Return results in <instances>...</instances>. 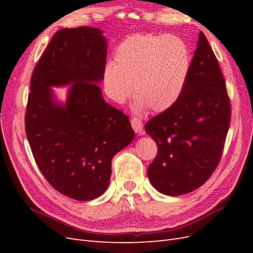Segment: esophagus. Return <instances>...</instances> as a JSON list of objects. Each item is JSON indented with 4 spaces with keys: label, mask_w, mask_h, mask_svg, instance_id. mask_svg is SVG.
Wrapping results in <instances>:
<instances>
[{
    "label": "esophagus",
    "mask_w": 253,
    "mask_h": 253,
    "mask_svg": "<svg viewBox=\"0 0 253 253\" xmlns=\"http://www.w3.org/2000/svg\"><path fill=\"white\" fill-rule=\"evenodd\" d=\"M131 124H132V127L134 128V131L136 133H141L142 132L143 125H142V121L139 118L133 117L132 120H131Z\"/></svg>",
    "instance_id": "obj_1"
}]
</instances>
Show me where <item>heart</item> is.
Wrapping results in <instances>:
<instances>
[{
	"label": "heart",
	"instance_id": "heart-1",
	"mask_svg": "<svg viewBox=\"0 0 253 253\" xmlns=\"http://www.w3.org/2000/svg\"><path fill=\"white\" fill-rule=\"evenodd\" d=\"M115 62L105 66L104 88L122 103L131 94L139 109H170L181 96L190 73L187 43L175 36L154 34L126 38L115 51Z\"/></svg>",
	"mask_w": 253,
	"mask_h": 253
}]
</instances>
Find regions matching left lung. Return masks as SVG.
I'll list each match as a JSON object with an SVG mask.
<instances>
[{"label":"left lung","mask_w":253,"mask_h":253,"mask_svg":"<svg viewBox=\"0 0 253 253\" xmlns=\"http://www.w3.org/2000/svg\"><path fill=\"white\" fill-rule=\"evenodd\" d=\"M230 119L225 78L201 33L181 96L144 127L158 148L148 168L153 187L177 196L203 186L218 166Z\"/></svg>","instance_id":"obj_1"}]
</instances>
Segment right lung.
<instances>
[{
    "mask_svg": "<svg viewBox=\"0 0 253 253\" xmlns=\"http://www.w3.org/2000/svg\"><path fill=\"white\" fill-rule=\"evenodd\" d=\"M80 26L60 29L38 61L25 114V131L36 164L50 186L76 201H91L110 183L112 159L135 133L126 114L106 103L105 38ZM72 84L65 106L50 86Z\"/></svg>",
    "mask_w": 253,
    "mask_h": 253,
    "instance_id": "obj_1",
    "label": "right lung"
}]
</instances>
